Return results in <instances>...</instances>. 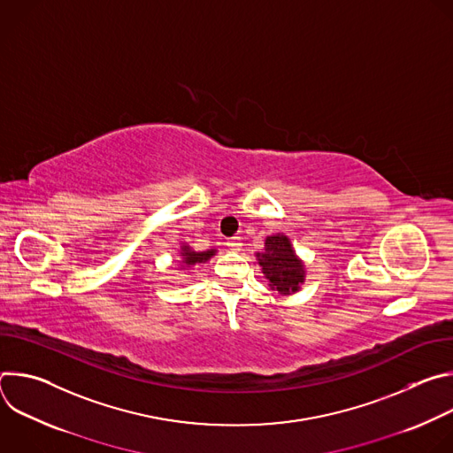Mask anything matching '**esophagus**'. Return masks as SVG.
Returning <instances> with one entry per match:
<instances>
[{"label": "esophagus", "instance_id": "esophagus-1", "mask_svg": "<svg viewBox=\"0 0 453 453\" xmlns=\"http://www.w3.org/2000/svg\"><path fill=\"white\" fill-rule=\"evenodd\" d=\"M226 245H227V249H231V250H234V252L242 249V243H240V238H238V236H233V238H229Z\"/></svg>", "mask_w": 453, "mask_h": 453}]
</instances>
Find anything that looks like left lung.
Instances as JSON below:
<instances>
[{"label":"left lung","instance_id":"8db88e82","mask_svg":"<svg viewBox=\"0 0 453 453\" xmlns=\"http://www.w3.org/2000/svg\"><path fill=\"white\" fill-rule=\"evenodd\" d=\"M260 265L271 287L281 294H290L299 288L304 280V271L299 257L296 256L290 240L285 234L267 236L265 250L257 254Z\"/></svg>","mask_w":453,"mask_h":453}]
</instances>
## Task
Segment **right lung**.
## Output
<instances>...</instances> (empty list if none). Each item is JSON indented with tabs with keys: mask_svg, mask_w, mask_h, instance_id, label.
Returning a JSON list of instances; mask_svg holds the SVG:
<instances>
[{
	"mask_svg": "<svg viewBox=\"0 0 453 453\" xmlns=\"http://www.w3.org/2000/svg\"><path fill=\"white\" fill-rule=\"evenodd\" d=\"M215 254V250H204V252H193L188 247H182V256H184V264L188 265H196V264H203L206 262L208 257H211Z\"/></svg>",
	"mask_w": 453,
	"mask_h": 453,
	"instance_id": "1",
	"label": "right lung"
}]
</instances>
